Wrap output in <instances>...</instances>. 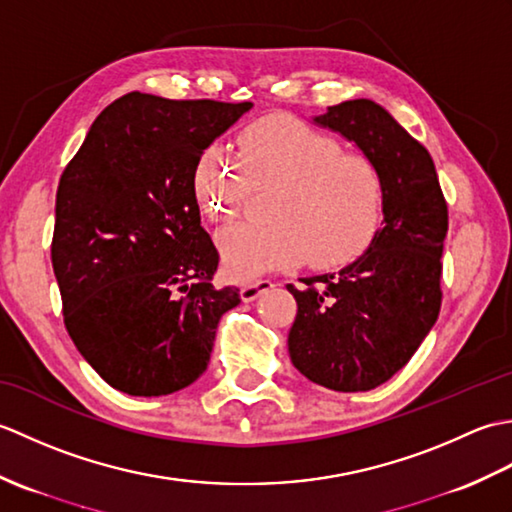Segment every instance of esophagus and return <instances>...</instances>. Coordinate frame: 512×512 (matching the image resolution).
Here are the masks:
<instances>
[{
	"label": "esophagus",
	"instance_id": "obj_1",
	"mask_svg": "<svg viewBox=\"0 0 512 512\" xmlns=\"http://www.w3.org/2000/svg\"><path fill=\"white\" fill-rule=\"evenodd\" d=\"M270 288H275V284H273V281H268V279L248 281V284H244L242 288H239V297H242L244 303H250V301H255L259 295H262V292H266Z\"/></svg>",
	"mask_w": 512,
	"mask_h": 512
}]
</instances>
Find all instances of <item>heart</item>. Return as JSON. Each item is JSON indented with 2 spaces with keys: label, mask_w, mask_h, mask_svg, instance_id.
Returning <instances> with one entry per match:
<instances>
[{
  "label": "heart",
  "mask_w": 512,
  "mask_h": 512,
  "mask_svg": "<svg viewBox=\"0 0 512 512\" xmlns=\"http://www.w3.org/2000/svg\"><path fill=\"white\" fill-rule=\"evenodd\" d=\"M237 147L242 165L211 145L193 171L195 198L213 222L233 220L250 189L275 187L266 224L237 222L217 233L228 277L253 279L303 259L336 268L372 244L385 206V180L372 158L343 151L334 136L288 114L250 123Z\"/></svg>",
  "instance_id": "heart-1"
}]
</instances>
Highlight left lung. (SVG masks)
Instances as JSON below:
<instances>
[{"label": "left lung", "mask_w": 512, "mask_h": 512, "mask_svg": "<svg viewBox=\"0 0 512 512\" xmlns=\"http://www.w3.org/2000/svg\"><path fill=\"white\" fill-rule=\"evenodd\" d=\"M312 123L376 162L385 180L383 228L339 273L288 286L297 299L288 352L312 383L369 391L409 363L438 319L447 202L429 151L385 107L354 99L328 107Z\"/></svg>", "instance_id": "1"}]
</instances>
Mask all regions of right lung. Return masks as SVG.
<instances>
[{"instance_id":"add662e5","label":"right lung","mask_w":512,"mask_h":512,"mask_svg":"<svg viewBox=\"0 0 512 512\" xmlns=\"http://www.w3.org/2000/svg\"><path fill=\"white\" fill-rule=\"evenodd\" d=\"M253 103L132 92L107 105L57 189L52 268L76 350L107 385L167 396L209 365L237 288L200 224L193 171Z\"/></svg>"}]
</instances>
